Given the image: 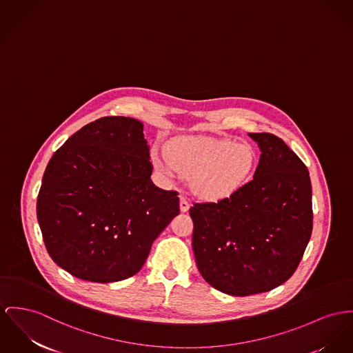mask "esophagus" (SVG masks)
Here are the masks:
<instances>
[{
	"label": "esophagus",
	"instance_id": "esophagus-1",
	"mask_svg": "<svg viewBox=\"0 0 353 353\" xmlns=\"http://www.w3.org/2000/svg\"><path fill=\"white\" fill-rule=\"evenodd\" d=\"M179 208H181V212H186L190 209V202L182 195L179 198Z\"/></svg>",
	"mask_w": 353,
	"mask_h": 353
}]
</instances>
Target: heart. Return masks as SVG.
Returning <instances> with one entry per match:
<instances>
[{"mask_svg":"<svg viewBox=\"0 0 353 353\" xmlns=\"http://www.w3.org/2000/svg\"><path fill=\"white\" fill-rule=\"evenodd\" d=\"M165 158L154 157L155 167L190 176L191 190L208 201L232 196L248 183L257 163L250 145L214 137H179L168 143Z\"/></svg>","mask_w":353,"mask_h":353,"instance_id":"heart-1","label":"heart"}]
</instances>
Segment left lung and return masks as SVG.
<instances>
[{
  "mask_svg": "<svg viewBox=\"0 0 353 353\" xmlns=\"http://www.w3.org/2000/svg\"><path fill=\"white\" fill-rule=\"evenodd\" d=\"M249 137L261 150L253 179L229 198L190 209L199 273L212 288L238 297L289 280L313 228L306 165L276 135Z\"/></svg>",
  "mask_w": 353,
  "mask_h": 353,
  "instance_id": "8db88e82",
  "label": "left lung"
}]
</instances>
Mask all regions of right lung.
<instances>
[{
    "instance_id": "1",
    "label": "right lung",
    "mask_w": 353,
    "mask_h": 353,
    "mask_svg": "<svg viewBox=\"0 0 353 353\" xmlns=\"http://www.w3.org/2000/svg\"><path fill=\"white\" fill-rule=\"evenodd\" d=\"M139 120L105 117L73 134L50 158L37 196L48 253L84 281H121L144 265L179 214L176 191L151 181Z\"/></svg>"
}]
</instances>
